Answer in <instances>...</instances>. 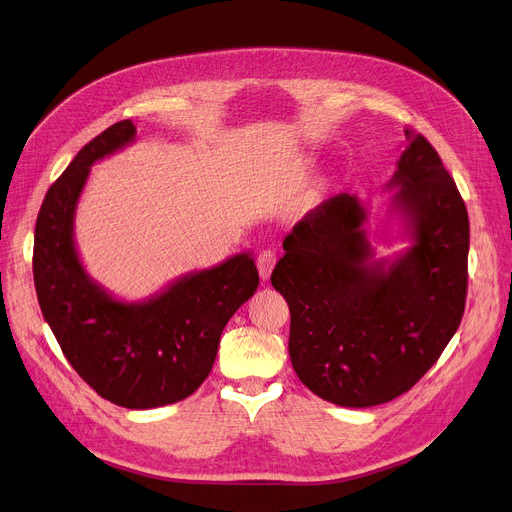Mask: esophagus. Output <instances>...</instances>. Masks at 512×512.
I'll return each instance as SVG.
<instances>
[{
    "instance_id": "obj_1",
    "label": "esophagus",
    "mask_w": 512,
    "mask_h": 512,
    "mask_svg": "<svg viewBox=\"0 0 512 512\" xmlns=\"http://www.w3.org/2000/svg\"><path fill=\"white\" fill-rule=\"evenodd\" d=\"M273 267H275V253L273 251H261L259 255H257V269H259V277L263 282H267L269 280V275H271V271H273Z\"/></svg>"
}]
</instances>
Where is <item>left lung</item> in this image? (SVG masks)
<instances>
[{"label": "left lung", "instance_id": "8db88e82", "mask_svg": "<svg viewBox=\"0 0 512 512\" xmlns=\"http://www.w3.org/2000/svg\"><path fill=\"white\" fill-rule=\"evenodd\" d=\"M384 190H396L376 257L367 204L337 194L284 239L271 273L292 314L290 359L300 382L337 406L367 408L408 392L455 335L468 290L470 220L457 185L423 134Z\"/></svg>", "mask_w": 512, "mask_h": 512}]
</instances>
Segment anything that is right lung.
I'll return each instance as SVG.
<instances>
[{"mask_svg": "<svg viewBox=\"0 0 512 512\" xmlns=\"http://www.w3.org/2000/svg\"><path fill=\"white\" fill-rule=\"evenodd\" d=\"M134 141L130 120L112 124L51 185L36 220L32 269L42 316L77 374L102 398L147 410L202 386L226 322L255 294L259 273L251 251H243L136 302L87 273L75 243L79 198L91 167Z\"/></svg>", "mask_w": 512, "mask_h": 512, "instance_id": "1", "label": "right lung"}]
</instances>
